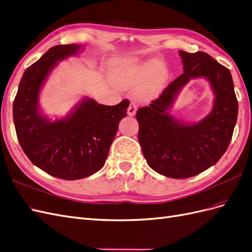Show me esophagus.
<instances>
[{"label": "esophagus", "instance_id": "esophagus-1", "mask_svg": "<svg viewBox=\"0 0 252 252\" xmlns=\"http://www.w3.org/2000/svg\"><path fill=\"white\" fill-rule=\"evenodd\" d=\"M135 112H136V105L131 102L130 104H129V107L127 109V113H128V116L132 117V116H134Z\"/></svg>", "mask_w": 252, "mask_h": 252}]
</instances>
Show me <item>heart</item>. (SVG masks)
Masks as SVG:
<instances>
[{"label": "heart", "instance_id": "heart-1", "mask_svg": "<svg viewBox=\"0 0 252 252\" xmlns=\"http://www.w3.org/2000/svg\"><path fill=\"white\" fill-rule=\"evenodd\" d=\"M163 63L158 59H121L113 67V78L121 86H132L142 83L139 94L144 98L155 96L163 81Z\"/></svg>", "mask_w": 252, "mask_h": 252}]
</instances>
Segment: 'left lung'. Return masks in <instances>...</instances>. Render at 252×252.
<instances>
[{
	"instance_id": "8db88e82",
	"label": "left lung",
	"mask_w": 252,
	"mask_h": 252,
	"mask_svg": "<svg viewBox=\"0 0 252 252\" xmlns=\"http://www.w3.org/2000/svg\"><path fill=\"white\" fill-rule=\"evenodd\" d=\"M184 72L149 106L141 107L139 142L150 168L172 179H186L215 165L225 154L238 118L231 73L206 52L180 51ZM207 78L216 98L213 111L195 125H185L169 113L175 95L190 78Z\"/></svg>"
}]
</instances>
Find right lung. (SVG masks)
<instances>
[{
    "label": "right lung",
    "instance_id": "right-lung-1",
    "mask_svg": "<svg viewBox=\"0 0 252 252\" xmlns=\"http://www.w3.org/2000/svg\"><path fill=\"white\" fill-rule=\"evenodd\" d=\"M81 45H58L29 66L13 101V122L19 143L33 165L67 181L80 180L104 166L128 100L118 105L84 98L70 116L49 121L39 110V94L58 61L77 55Z\"/></svg>",
    "mask_w": 252,
    "mask_h": 252
}]
</instances>
